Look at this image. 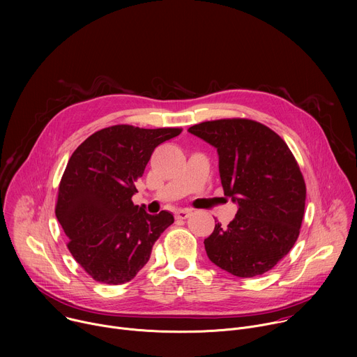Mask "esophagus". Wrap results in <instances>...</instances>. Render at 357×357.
Here are the masks:
<instances>
[{"mask_svg": "<svg viewBox=\"0 0 357 357\" xmlns=\"http://www.w3.org/2000/svg\"><path fill=\"white\" fill-rule=\"evenodd\" d=\"M190 215H192L190 209H181V211L176 212V218L178 219H188Z\"/></svg>", "mask_w": 357, "mask_h": 357, "instance_id": "1", "label": "esophagus"}]
</instances>
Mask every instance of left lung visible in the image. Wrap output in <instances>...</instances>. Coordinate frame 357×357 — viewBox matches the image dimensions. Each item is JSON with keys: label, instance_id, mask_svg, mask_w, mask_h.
Here are the masks:
<instances>
[{"label": "left lung", "instance_id": "left-lung-1", "mask_svg": "<svg viewBox=\"0 0 357 357\" xmlns=\"http://www.w3.org/2000/svg\"><path fill=\"white\" fill-rule=\"evenodd\" d=\"M190 134L218 149L225 196L238 205L226 226L205 238L208 257L241 278L270 271L294 247L303 219V176L285 141L247 119L192 126Z\"/></svg>", "mask_w": 357, "mask_h": 357}]
</instances>
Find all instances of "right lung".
<instances>
[{"label": "right lung", "instance_id": "right-lung-1", "mask_svg": "<svg viewBox=\"0 0 357 357\" xmlns=\"http://www.w3.org/2000/svg\"><path fill=\"white\" fill-rule=\"evenodd\" d=\"M181 132L119 124L96 131L72 154L55 213L73 259L93 280L109 285L132 280L174 223L172 213L148 215L131 197L154 149Z\"/></svg>", "mask_w": 357, "mask_h": 357}]
</instances>
